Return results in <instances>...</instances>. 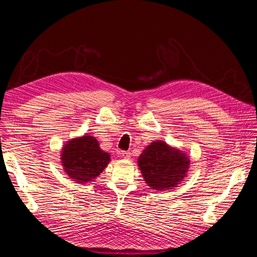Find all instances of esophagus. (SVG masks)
Instances as JSON below:
<instances>
[{"instance_id":"1","label":"esophagus","mask_w":257,"mask_h":257,"mask_svg":"<svg viewBox=\"0 0 257 257\" xmlns=\"http://www.w3.org/2000/svg\"><path fill=\"white\" fill-rule=\"evenodd\" d=\"M120 157L122 158H129L130 157V152L129 151H120Z\"/></svg>"}]
</instances>
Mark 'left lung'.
Returning a JSON list of instances; mask_svg holds the SVG:
<instances>
[{
    "label": "left lung",
    "instance_id": "obj_1",
    "mask_svg": "<svg viewBox=\"0 0 257 257\" xmlns=\"http://www.w3.org/2000/svg\"><path fill=\"white\" fill-rule=\"evenodd\" d=\"M138 165L145 181L152 190H168L176 187L185 177L189 160L182 152L162 141H156L139 156Z\"/></svg>",
    "mask_w": 257,
    "mask_h": 257
}]
</instances>
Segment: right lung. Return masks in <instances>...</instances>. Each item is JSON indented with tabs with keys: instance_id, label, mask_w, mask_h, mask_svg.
<instances>
[{
	"instance_id": "obj_1",
	"label": "right lung",
	"mask_w": 257,
	"mask_h": 257,
	"mask_svg": "<svg viewBox=\"0 0 257 257\" xmlns=\"http://www.w3.org/2000/svg\"><path fill=\"white\" fill-rule=\"evenodd\" d=\"M110 156L99 148L91 136L70 140L65 145L62 163L68 176L77 182H90L108 165Z\"/></svg>"
}]
</instances>
